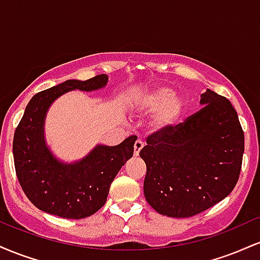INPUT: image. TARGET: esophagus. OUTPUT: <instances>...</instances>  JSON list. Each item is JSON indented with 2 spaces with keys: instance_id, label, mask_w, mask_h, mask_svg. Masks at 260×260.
<instances>
[{
  "instance_id": "1",
  "label": "esophagus",
  "mask_w": 260,
  "mask_h": 260,
  "mask_svg": "<svg viewBox=\"0 0 260 260\" xmlns=\"http://www.w3.org/2000/svg\"><path fill=\"white\" fill-rule=\"evenodd\" d=\"M143 147H144V143H143V140H136V143H134V156H138L139 155V151L142 150Z\"/></svg>"
}]
</instances>
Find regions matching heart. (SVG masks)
Listing matches in <instances>:
<instances>
[{
	"label": "heart",
	"instance_id": "1",
	"mask_svg": "<svg viewBox=\"0 0 260 260\" xmlns=\"http://www.w3.org/2000/svg\"><path fill=\"white\" fill-rule=\"evenodd\" d=\"M137 109L144 115L153 113L151 126L155 131H165L175 126L186 110V101L166 85L148 89L137 99Z\"/></svg>",
	"mask_w": 260,
	"mask_h": 260
}]
</instances>
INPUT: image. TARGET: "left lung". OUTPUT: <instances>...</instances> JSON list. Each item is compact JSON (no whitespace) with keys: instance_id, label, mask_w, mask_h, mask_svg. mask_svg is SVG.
Masks as SVG:
<instances>
[{"instance_id":"8db88e82","label":"left lung","mask_w":260,"mask_h":260,"mask_svg":"<svg viewBox=\"0 0 260 260\" xmlns=\"http://www.w3.org/2000/svg\"><path fill=\"white\" fill-rule=\"evenodd\" d=\"M202 109L183 123L148 137L144 196L154 210L189 217L232 192L240 177L244 134L231 103L207 89Z\"/></svg>"}]
</instances>
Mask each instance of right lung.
Masks as SVG:
<instances>
[{"label":"right lung","mask_w":260,"mask_h":260,"mask_svg":"<svg viewBox=\"0 0 260 260\" xmlns=\"http://www.w3.org/2000/svg\"><path fill=\"white\" fill-rule=\"evenodd\" d=\"M107 82L106 74L88 80H66L35 94L25 107L14 132V168L25 196L45 213L64 219L95 214L106 203L116 175L133 156L136 136L115 147L96 145L74 162L57 159L45 139V118L53 101L72 90H99Z\"/></svg>","instance_id":"right-lung-1"}]
</instances>
